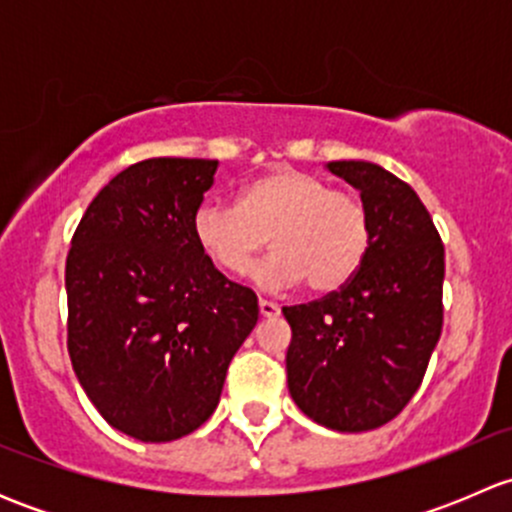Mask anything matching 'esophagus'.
<instances>
[{
    "instance_id": "34e87169",
    "label": "esophagus",
    "mask_w": 512,
    "mask_h": 512,
    "mask_svg": "<svg viewBox=\"0 0 512 512\" xmlns=\"http://www.w3.org/2000/svg\"><path fill=\"white\" fill-rule=\"evenodd\" d=\"M260 314L262 317H277V314H280V304H275V302H270V299H260Z\"/></svg>"
}]
</instances>
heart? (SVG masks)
I'll return each instance as SVG.
<instances>
[{
  "label": "heart",
  "mask_w": 512,
  "mask_h": 512,
  "mask_svg": "<svg viewBox=\"0 0 512 512\" xmlns=\"http://www.w3.org/2000/svg\"><path fill=\"white\" fill-rule=\"evenodd\" d=\"M193 237L227 275H242L257 252L275 250L252 270L262 289L334 292L359 272L369 250V215L354 195L337 193L304 170H277L240 193V205L205 198L193 213Z\"/></svg>",
  "instance_id": "heart-1"
}]
</instances>
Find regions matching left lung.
Listing matches in <instances>:
<instances>
[{
	"label": "left lung",
	"mask_w": 512,
	"mask_h": 512,
	"mask_svg": "<svg viewBox=\"0 0 512 512\" xmlns=\"http://www.w3.org/2000/svg\"><path fill=\"white\" fill-rule=\"evenodd\" d=\"M327 168L354 185L369 250L339 292L285 307L287 386L312 421L342 433L389 423L421 386L443 327V242L409 183L366 160Z\"/></svg>",
	"instance_id": "left-lung-1"
}]
</instances>
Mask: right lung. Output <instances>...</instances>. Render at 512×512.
Wrapping results in <instances>:
<instances>
[{
    "label": "right lung",
    "mask_w": 512,
    "mask_h": 512,
    "mask_svg": "<svg viewBox=\"0 0 512 512\" xmlns=\"http://www.w3.org/2000/svg\"><path fill=\"white\" fill-rule=\"evenodd\" d=\"M215 170L205 158L128 165L91 200L66 257L71 366L98 414L143 443L213 416L260 314L193 237Z\"/></svg>",
    "instance_id": "right-lung-1"
}]
</instances>
